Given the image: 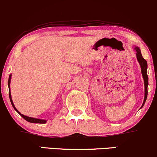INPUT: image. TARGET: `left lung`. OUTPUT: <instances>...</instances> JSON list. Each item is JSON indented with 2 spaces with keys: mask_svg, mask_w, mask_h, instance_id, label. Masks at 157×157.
Here are the masks:
<instances>
[{
  "mask_svg": "<svg viewBox=\"0 0 157 157\" xmlns=\"http://www.w3.org/2000/svg\"><path fill=\"white\" fill-rule=\"evenodd\" d=\"M135 50L136 51V55H137V59L139 62L140 65V67H141V72H142V75H143V78L144 79V85H145V98H144V102H143V105L141 106V108L144 106V105L146 102V98H147V95H148V75H147V62L146 59L143 57L142 54H141L140 49H139L138 47H135Z\"/></svg>",
  "mask_w": 157,
  "mask_h": 157,
  "instance_id": "8db88e82",
  "label": "left lung"
}]
</instances>
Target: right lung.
I'll list each match as a JSON object with an SVG mask.
<instances>
[{
  "label": "right lung",
  "instance_id": "1",
  "mask_svg": "<svg viewBox=\"0 0 157 157\" xmlns=\"http://www.w3.org/2000/svg\"><path fill=\"white\" fill-rule=\"evenodd\" d=\"M11 75H9V82H8V85H9V99H10V101L11 102V105L14 108L15 110L17 111V113L19 114H20V116L22 117V118H24V119L26 120V121H29V122H31V123H38V124H44L46 123V120H44V119H35V118H31V117H26V116L23 115V114H21L19 112L17 111V108H15L14 105H13V101L12 100H11V92H10V82H11Z\"/></svg>",
  "mask_w": 157,
  "mask_h": 157
}]
</instances>
